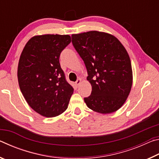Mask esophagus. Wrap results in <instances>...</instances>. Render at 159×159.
<instances>
[{"label":"esophagus","mask_w":159,"mask_h":159,"mask_svg":"<svg viewBox=\"0 0 159 159\" xmlns=\"http://www.w3.org/2000/svg\"><path fill=\"white\" fill-rule=\"evenodd\" d=\"M80 82H81V79H78L76 82H75V84H76V86H79V85H80Z\"/></svg>","instance_id":"esophagus-1"}]
</instances>
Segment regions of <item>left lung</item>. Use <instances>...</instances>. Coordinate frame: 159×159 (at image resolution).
<instances>
[{
    "mask_svg": "<svg viewBox=\"0 0 159 159\" xmlns=\"http://www.w3.org/2000/svg\"><path fill=\"white\" fill-rule=\"evenodd\" d=\"M71 39L92 85L90 95L84 98L86 105L101 114L116 111L124 104L133 83L127 51L116 38L104 32L73 34Z\"/></svg>",
    "mask_w": 159,
    "mask_h": 159,
    "instance_id": "8db88e82",
    "label": "left lung"
}]
</instances>
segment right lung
<instances>
[{"instance_id": "right-lung-1", "label": "right lung", "mask_w": 159, "mask_h": 159, "mask_svg": "<svg viewBox=\"0 0 159 159\" xmlns=\"http://www.w3.org/2000/svg\"><path fill=\"white\" fill-rule=\"evenodd\" d=\"M70 43L69 35L36 36L21 54L17 69L21 92L29 105L43 116L63 113L73 94L60 64V54Z\"/></svg>"}]
</instances>
